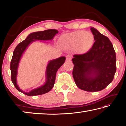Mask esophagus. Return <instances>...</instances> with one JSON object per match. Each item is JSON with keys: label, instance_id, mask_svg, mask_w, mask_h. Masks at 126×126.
<instances>
[{"label": "esophagus", "instance_id": "1", "mask_svg": "<svg viewBox=\"0 0 126 126\" xmlns=\"http://www.w3.org/2000/svg\"><path fill=\"white\" fill-rule=\"evenodd\" d=\"M71 59H72L71 55L68 54L67 56H66V61H71Z\"/></svg>", "mask_w": 126, "mask_h": 126}]
</instances>
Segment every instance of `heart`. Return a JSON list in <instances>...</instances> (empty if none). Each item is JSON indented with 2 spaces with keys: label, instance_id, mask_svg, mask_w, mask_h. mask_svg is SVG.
Masks as SVG:
<instances>
[{
  "label": "heart",
  "instance_id": "heart-1",
  "mask_svg": "<svg viewBox=\"0 0 126 126\" xmlns=\"http://www.w3.org/2000/svg\"><path fill=\"white\" fill-rule=\"evenodd\" d=\"M94 37L91 33L84 31H78L67 34L62 37L61 43L64 47L75 48L78 52H86L93 46Z\"/></svg>",
  "mask_w": 126,
  "mask_h": 126
}]
</instances>
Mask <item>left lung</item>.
<instances>
[{"label":"left lung","mask_w":126,"mask_h":126,"mask_svg":"<svg viewBox=\"0 0 126 126\" xmlns=\"http://www.w3.org/2000/svg\"><path fill=\"white\" fill-rule=\"evenodd\" d=\"M91 31L95 42L87 53L73 55V77L79 88L97 92L103 90L113 79L116 55L108 37L93 27Z\"/></svg>","instance_id":"obj_1"}]
</instances>
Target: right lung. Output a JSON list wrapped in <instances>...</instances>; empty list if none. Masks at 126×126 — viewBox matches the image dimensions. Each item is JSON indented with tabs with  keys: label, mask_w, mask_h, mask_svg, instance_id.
I'll list each match as a JSON object with an SVG mask.
<instances>
[{
	"label": "right lung",
	"mask_w": 126,
	"mask_h": 126,
	"mask_svg": "<svg viewBox=\"0 0 126 126\" xmlns=\"http://www.w3.org/2000/svg\"><path fill=\"white\" fill-rule=\"evenodd\" d=\"M58 33V31L57 30L48 29L44 31L36 32L31 33L26 39L20 43L15 48L10 62V71H11L12 81L17 90L25 95L33 96V95H41L48 93L52 89L54 85L56 73L59 68L65 62V57H61L58 58L49 62L46 69V82L45 84L38 88L33 89L29 92H24L19 88L17 84L16 77L20 59L23 53L29 44L35 40H52L55 34Z\"/></svg>",
	"instance_id": "obj_1"
}]
</instances>
